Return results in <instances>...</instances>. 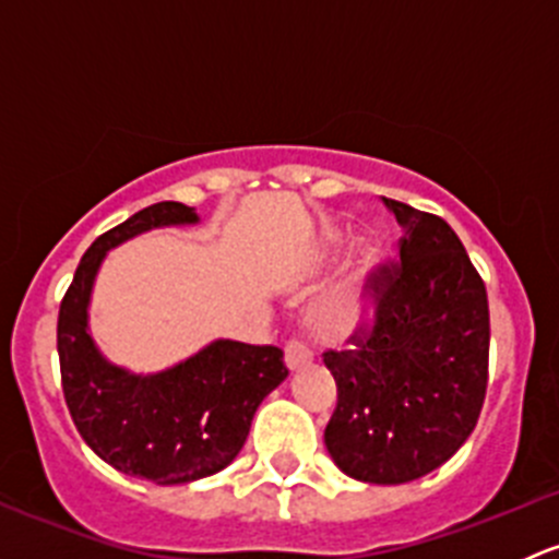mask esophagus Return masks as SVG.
<instances>
[{"mask_svg": "<svg viewBox=\"0 0 559 559\" xmlns=\"http://www.w3.org/2000/svg\"><path fill=\"white\" fill-rule=\"evenodd\" d=\"M311 362V352H308L306 346H300V343H286L284 348V365L289 373H297L300 368H306V365Z\"/></svg>", "mask_w": 559, "mask_h": 559, "instance_id": "obj_1", "label": "esophagus"}]
</instances>
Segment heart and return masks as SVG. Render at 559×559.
<instances>
[{
	"instance_id": "obj_1",
	"label": "heart",
	"mask_w": 559,
	"mask_h": 559,
	"mask_svg": "<svg viewBox=\"0 0 559 559\" xmlns=\"http://www.w3.org/2000/svg\"><path fill=\"white\" fill-rule=\"evenodd\" d=\"M352 243V235L341 227H330L316 246L319 262H332ZM384 270V248L379 240H359L354 264L341 281L321 292L306 308V330L321 346H352L373 330L379 319V275Z\"/></svg>"
}]
</instances>
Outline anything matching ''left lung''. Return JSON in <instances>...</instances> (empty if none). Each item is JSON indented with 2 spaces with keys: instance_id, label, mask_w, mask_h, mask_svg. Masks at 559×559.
<instances>
[{
  "instance_id": "left-lung-1",
  "label": "left lung",
  "mask_w": 559,
  "mask_h": 559,
  "mask_svg": "<svg viewBox=\"0 0 559 559\" xmlns=\"http://www.w3.org/2000/svg\"><path fill=\"white\" fill-rule=\"evenodd\" d=\"M400 264L379 275V319L359 352H326L337 408L324 447L346 476L408 484L460 452L487 392L484 281L443 218L386 200Z\"/></svg>"
}]
</instances>
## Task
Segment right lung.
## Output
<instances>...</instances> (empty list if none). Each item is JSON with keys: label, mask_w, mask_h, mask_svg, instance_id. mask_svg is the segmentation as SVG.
<instances>
[{"label": "right lung", "mask_w": 559, "mask_h": 559, "mask_svg": "<svg viewBox=\"0 0 559 559\" xmlns=\"http://www.w3.org/2000/svg\"><path fill=\"white\" fill-rule=\"evenodd\" d=\"M194 207L156 202L83 253L59 311V362L67 408L99 460L159 487L224 471L243 449L262 400L289 376L284 352L211 341L165 370L134 373L110 362L88 324L92 295L112 248L165 227H197Z\"/></svg>", "instance_id": "right-lung-1"}]
</instances>
